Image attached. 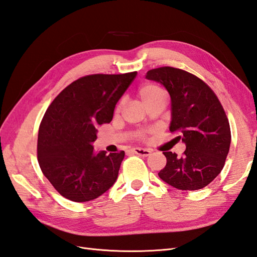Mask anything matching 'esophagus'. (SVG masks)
<instances>
[{
	"mask_svg": "<svg viewBox=\"0 0 257 257\" xmlns=\"http://www.w3.org/2000/svg\"><path fill=\"white\" fill-rule=\"evenodd\" d=\"M133 152L138 154V155H142V157H149L151 154V151L148 150V149H143V148H134Z\"/></svg>",
	"mask_w": 257,
	"mask_h": 257,
	"instance_id": "34e87169",
	"label": "esophagus"
}]
</instances>
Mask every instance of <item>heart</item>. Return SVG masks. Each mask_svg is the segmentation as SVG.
<instances>
[{
    "instance_id": "heart-1",
    "label": "heart",
    "mask_w": 257,
    "mask_h": 257,
    "mask_svg": "<svg viewBox=\"0 0 257 257\" xmlns=\"http://www.w3.org/2000/svg\"><path fill=\"white\" fill-rule=\"evenodd\" d=\"M139 95H141L142 99L144 100V103L147 105L150 102H152V100H154L155 98H158L162 95H165V92L163 91L159 87V85L149 83V84H145L144 87L139 89ZM138 137L142 139L145 138V133H143V132H139Z\"/></svg>"
}]
</instances>
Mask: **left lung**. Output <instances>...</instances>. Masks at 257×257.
<instances>
[{
	"label": "left lung",
	"mask_w": 257,
	"mask_h": 257,
	"mask_svg": "<svg viewBox=\"0 0 257 257\" xmlns=\"http://www.w3.org/2000/svg\"><path fill=\"white\" fill-rule=\"evenodd\" d=\"M147 79L162 83L172 98L170 132L179 134L186 149L182 157L163 152L166 166L163 181L178 190L195 191L207 186L221 173L231 141L227 115L209 85L183 69L163 66L147 72Z\"/></svg>",
	"instance_id": "8db88e82"
}]
</instances>
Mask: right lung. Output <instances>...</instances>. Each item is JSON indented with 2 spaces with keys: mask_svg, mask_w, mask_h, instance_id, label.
<instances>
[{
  "mask_svg": "<svg viewBox=\"0 0 257 257\" xmlns=\"http://www.w3.org/2000/svg\"><path fill=\"white\" fill-rule=\"evenodd\" d=\"M137 72L94 74L75 80L53 99L38 130L37 160L62 196L83 203L109 190L118 178L124 151L95 153L97 126L112 120L115 104Z\"/></svg>",
  "mask_w": 257,
  "mask_h": 257,
  "instance_id": "add662e5",
  "label": "right lung"
}]
</instances>
